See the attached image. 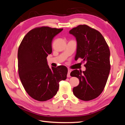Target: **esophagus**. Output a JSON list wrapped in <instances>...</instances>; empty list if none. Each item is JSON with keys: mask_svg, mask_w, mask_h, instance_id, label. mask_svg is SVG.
<instances>
[{"mask_svg": "<svg viewBox=\"0 0 125 125\" xmlns=\"http://www.w3.org/2000/svg\"><path fill=\"white\" fill-rule=\"evenodd\" d=\"M71 70L68 69V75H67V77H70V73H71Z\"/></svg>", "mask_w": 125, "mask_h": 125, "instance_id": "esophagus-1", "label": "esophagus"}]
</instances>
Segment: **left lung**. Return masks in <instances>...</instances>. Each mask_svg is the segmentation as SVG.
<instances>
[{"mask_svg":"<svg viewBox=\"0 0 125 125\" xmlns=\"http://www.w3.org/2000/svg\"><path fill=\"white\" fill-rule=\"evenodd\" d=\"M69 33L75 37L77 43L75 60L83 59L86 68L83 72L76 69L70 73L71 76L79 80L78 85L73 87V93L82 100L94 99L102 94L109 75V47L99 31L86 25L73 28Z\"/></svg>","mask_w":125,"mask_h":125,"instance_id":"1","label":"left lung"}]
</instances>
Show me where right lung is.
<instances>
[{"instance_id": "1", "label": "right lung", "mask_w": 125, "mask_h": 125, "mask_svg": "<svg viewBox=\"0 0 125 125\" xmlns=\"http://www.w3.org/2000/svg\"><path fill=\"white\" fill-rule=\"evenodd\" d=\"M63 28L36 27L24 36L18 52V73L26 91L35 100L43 102L57 94L59 82L67 78L64 65L50 69L47 57L52 52V41Z\"/></svg>"}]
</instances>
